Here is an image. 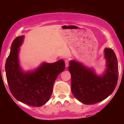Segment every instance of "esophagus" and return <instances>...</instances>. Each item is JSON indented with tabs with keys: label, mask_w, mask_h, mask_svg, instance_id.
I'll return each mask as SVG.
<instances>
[{
	"label": "esophagus",
	"mask_w": 124,
	"mask_h": 124,
	"mask_svg": "<svg viewBox=\"0 0 124 124\" xmlns=\"http://www.w3.org/2000/svg\"><path fill=\"white\" fill-rule=\"evenodd\" d=\"M65 62V66H66V67L67 68V67H68V66H69V60H68V59H66Z\"/></svg>",
	"instance_id": "esophagus-1"
}]
</instances>
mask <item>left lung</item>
<instances>
[{
    "mask_svg": "<svg viewBox=\"0 0 124 124\" xmlns=\"http://www.w3.org/2000/svg\"><path fill=\"white\" fill-rule=\"evenodd\" d=\"M107 69L101 76L93 69L72 60L68 68L71 75V90L73 96L85 104H93L104 100L114 92L118 79L116 55L111 48L104 49Z\"/></svg>",
    "mask_w": 124,
    "mask_h": 124,
    "instance_id": "obj_1",
    "label": "left lung"
}]
</instances>
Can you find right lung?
I'll return each instance as SVG.
<instances>
[{"mask_svg": "<svg viewBox=\"0 0 124 124\" xmlns=\"http://www.w3.org/2000/svg\"><path fill=\"white\" fill-rule=\"evenodd\" d=\"M24 35L16 38L5 65L6 78L11 93L16 99L33 107H41L49 100L54 83L65 70L62 59L54 63L44 62L35 70L24 72L18 63V52Z\"/></svg>", "mask_w": 124, "mask_h": 124, "instance_id": "1", "label": "right lung"}]
</instances>
